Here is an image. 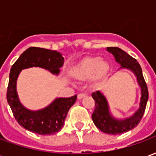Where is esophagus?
Segmentation results:
<instances>
[{"mask_svg":"<svg viewBox=\"0 0 156 156\" xmlns=\"http://www.w3.org/2000/svg\"><path fill=\"white\" fill-rule=\"evenodd\" d=\"M85 97H86V94H83V93H81V94H78V99H82V98H85Z\"/></svg>","mask_w":156,"mask_h":156,"instance_id":"34e87169","label":"esophagus"}]
</instances>
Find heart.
<instances>
[{"label":"heart","instance_id":"obj_1","mask_svg":"<svg viewBox=\"0 0 156 156\" xmlns=\"http://www.w3.org/2000/svg\"><path fill=\"white\" fill-rule=\"evenodd\" d=\"M109 64L105 59L98 57H86L75 64L71 69L72 77L77 80L91 78L93 82H98L107 74Z\"/></svg>","mask_w":156,"mask_h":156}]
</instances>
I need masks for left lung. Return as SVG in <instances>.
I'll return each instance as SVG.
<instances>
[{"label": "left lung", "instance_id": "8db88e82", "mask_svg": "<svg viewBox=\"0 0 156 156\" xmlns=\"http://www.w3.org/2000/svg\"><path fill=\"white\" fill-rule=\"evenodd\" d=\"M107 51L114 55L116 62L120 64V68H127L134 73L141 90L140 102L138 110L132 116L124 119H115L111 115L108 101L102 92L96 91L92 94V98L95 101L94 111L92 115V119L96 127L106 134H119L131 130L140 122L146 108L149 93L142 69L137 60L119 48L109 47L107 48Z\"/></svg>", "mask_w": 156, "mask_h": 156}]
</instances>
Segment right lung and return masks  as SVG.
<instances>
[{
    "label": "right lung",
    "instance_id": "add662e5",
    "mask_svg": "<svg viewBox=\"0 0 156 156\" xmlns=\"http://www.w3.org/2000/svg\"><path fill=\"white\" fill-rule=\"evenodd\" d=\"M64 58L60 52L45 48H27L12 65L9 75L6 98L18 124L36 134L46 135L58 133L61 129L69 108L77 100V95L70 98H57L46 108L32 111L25 108L19 100L16 80L22 69L39 67L58 75Z\"/></svg>",
    "mask_w": 156,
    "mask_h": 156
}]
</instances>
